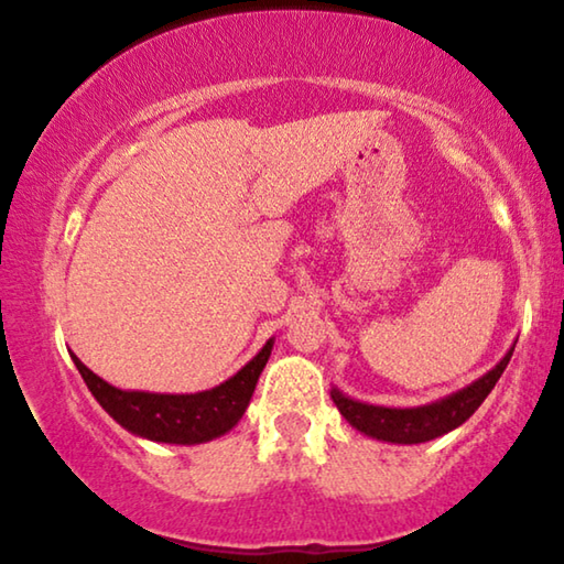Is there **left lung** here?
Segmentation results:
<instances>
[{"instance_id":"1","label":"left lung","mask_w":564,"mask_h":564,"mask_svg":"<svg viewBox=\"0 0 564 564\" xmlns=\"http://www.w3.org/2000/svg\"><path fill=\"white\" fill-rule=\"evenodd\" d=\"M513 348H510L506 356L500 358V364L487 371L485 377L471 381V384L459 389V392L441 397V400L435 402L417 404V408H384V404L360 402L352 400L348 394H343L337 387L329 389V397H333L340 415L348 420L356 431L369 435V438L402 446L425 444V441L452 433L454 427L467 423V420L475 415V410L485 402V397L492 392V387L498 384L500 373L506 371L508 360L513 356Z\"/></svg>"}]
</instances>
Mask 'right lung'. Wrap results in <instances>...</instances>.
<instances>
[{"label": "right lung", "mask_w": 564, "mask_h": 564, "mask_svg": "<svg viewBox=\"0 0 564 564\" xmlns=\"http://www.w3.org/2000/svg\"><path fill=\"white\" fill-rule=\"evenodd\" d=\"M273 337L262 345L258 356L239 369L224 384L195 394H156V392H126L108 384L87 369L72 352L82 379L100 408L139 438L156 441V444L195 446L219 438L229 433L242 420L247 404L252 400L262 369H265Z\"/></svg>", "instance_id": "add662e5"}]
</instances>
